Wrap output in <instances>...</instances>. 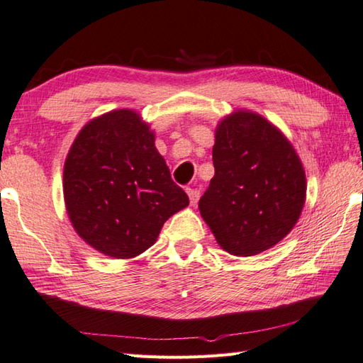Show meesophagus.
Segmentation results:
<instances>
[{"label":"esophagus","mask_w":363,"mask_h":363,"mask_svg":"<svg viewBox=\"0 0 363 363\" xmlns=\"http://www.w3.org/2000/svg\"><path fill=\"white\" fill-rule=\"evenodd\" d=\"M186 193H188V196H189V202H191V205H196V203H197V201H199V197H201L199 189H197V188H188V189H186Z\"/></svg>","instance_id":"34e87169"}]
</instances>
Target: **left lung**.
Masks as SVG:
<instances>
[{
	"instance_id": "1",
	"label": "left lung",
	"mask_w": 363,
	"mask_h": 363,
	"mask_svg": "<svg viewBox=\"0 0 363 363\" xmlns=\"http://www.w3.org/2000/svg\"><path fill=\"white\" fill-rule=\"evenodd\" d=\"M215 175L199 201L218 245L234 256H255L289 234L302 215L306 177L288 138L251 111L218 123Z\"/></svg>"
}]
</instances>
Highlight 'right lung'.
Segmentation results:
<instances>
[{"instance_id":"add662e5","label":"right lung","mask_w":363,"mask_h":363,"mask_svg":"<svg viewBox=\"0 0 363 363\" xmlns=\"http://www.w3.org/2000/svg\"><path fill=\"white\" fill-rule=\"evenodd\" d=\"M63 194L77 235L115 259L142 255L189 203L170 179L155 133L133 108L99 115L80 129L65 161Z\"/></svg>"}]
</instances>
